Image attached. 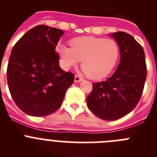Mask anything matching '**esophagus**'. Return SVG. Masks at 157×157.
Listing matches in <instances>:
<instances>
[{"instance_id":"esophagus-1","label":"esophagus","mask_w":157,"mask_h":157,"mask_svg":"<svg viewBox=\"0 0 157 157\" xmlns=\"http://www.w3.org/2000/svg\"><path fill=\"white\" fill-rule=\"evenodd\" d=\"M82 80H83L82 78L79 77V76H78V75H75V82H82Z\"/></svg>"}]
</instances>
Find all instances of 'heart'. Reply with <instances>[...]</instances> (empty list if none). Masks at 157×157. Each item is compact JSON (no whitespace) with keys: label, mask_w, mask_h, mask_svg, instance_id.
I'll list each match as a JSON object with an SVG mask.
<instances>
[{"label":"heart","mask_w":157,"mask_h":157,"mask_svg":"<svg viewBox=\"0 0 157 157\" xmlns=\"http://www.w3.org/2000/svg\"><path fill=\"white\" fill-rule=\"evenodd\" d=\"M62 63L66 68L82 61L83 72L94 80L107 77L113 71L120 57V47L112 39L81 37L71 41V47H58Z\"/></svg>","instance_id":"heart-1"}]
</instances>
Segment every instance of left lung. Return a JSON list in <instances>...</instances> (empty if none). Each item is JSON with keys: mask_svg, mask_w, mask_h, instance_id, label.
<instances>
[{"mask_svg": "<svg viewBox=\"0 0 157 157\" xmlns=\"http://www.w3.org/2000/svg\"><path fill=\"white\" fill-rule=\"evenodd\" d=\"M120 50V63L110 78L93 83L86 98L89 109L100 119L119 120L137 106L142 95L147 75L145 52L126 32L112 33Z\"/></svg>", "mask_w": 157, "mask_h": 157, "instance_id": "1", "label": "left lung"}]
</instances>
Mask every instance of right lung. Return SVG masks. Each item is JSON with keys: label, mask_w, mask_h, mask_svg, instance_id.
Listing matches in <instances>:
<instances>
[{"label": "right lung", "mask_w": 157, "mask_h": 157, "mask_svg": "<svg viewBox=\"0 0 157 157\" xmlns=\"http://www.w3.org/2000/svg\"><path fill=\"white\" fill-rule=\"evenodd\" d=\"M63 31L38 25L16 43L7 67L11 96L20 110L32 116H45L62 105L75 75L59 67L56 47Z\"/></svg>", "instance_id": "right-lung-1"}]
</instances>
